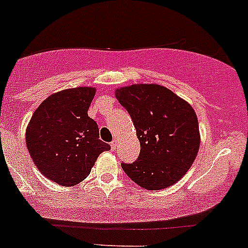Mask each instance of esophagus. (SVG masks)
<instances>
[{
  "label": "esophagus",
  "instance_id": "esophagus-1",
  "mask_svg": "<svg viewBox=\"0 0 248 248\" xmlns=\"http://www.w3.org/2000/svg\"><path fill=\"white\" fill-rule=\"evenodd\" d=\"M110 149L111 150H115V149H117V141H111L110 143Z\"/></svg>",
  "mask_w": 248,
  "mask_h": 248
}]
</instances>
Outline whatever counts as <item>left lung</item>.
<instances>
[{
  "label": "left lung",
  "mask_w": 248,
  "mask_h": 248,
  "mask_svg": "<svg viewBox=\"0 0 248 248\" xmlns=\"http://www.w3.org/2000/svg\"><path fill=\"white\" fill-rule=\"evenodd\" d=\"M118 102L128 110L140 141V154L123 170L146 190H163L189 171L200 148L199 122L194 108L159 84H133L115 89Z\"/></svg>",
  "instance_id": "8db88e82"
}]
</instances>
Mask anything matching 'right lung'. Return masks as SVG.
Instances as JSON below:
<instances>
[{"label":"right lung","mask_w":248,"mask_h":248,"mask_svg":"<svg viewBox=\"0 0 248 248\" xmlns=\"http://www.w3.org/2000/svg\"><path fill=\"white\" fill-rule=\"evenodd\" d=\"M97 89L77 87L52 94L39 104L26 129L28 153L41 174L62 186H74L91 174L103 151L97 123L88 109Z\"/></svg>","instance_id":"obj_1"}]
</instances>
